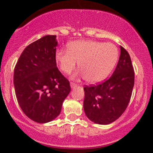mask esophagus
I'll return each mask as SVG.
<instances>
[{"label": "esophagus", "instance_id": "34e87169", "mask_svg": "<svg viewBox=\"0 0 153 153\" xmlns=\"http://www.w3.org/2000/svg\"><path fill=\"white\" fill-rule=\"evenodd\" d=\"M70 86L72 88H75L78 86V84H75V83H74V82H70Z\"/></svg>", "mask_w": 153, "mask_h": 153}]
</instances>
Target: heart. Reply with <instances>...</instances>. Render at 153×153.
Segmentation results:
<instances>
[{
    "mask_svg": "<svg viewBox=\"0 0 153 153\" xmlns=\"http://www.w3.org/2000/svg\"><path fill=\"white\" fill-rule=\"evenodd\" d=\"M118 49L112 43L78 41L69 44L68 49L56 51L55 59L61 71L69 74L78 61L81 75L89 83L103 81L110 73L118 59Z\"/></svg>",
    "mask_w": 153,
    "mask_h": 153,
    "instance_id": "obj_1",
    "label": "heart"
}]
</instances>
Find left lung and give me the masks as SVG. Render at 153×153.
Listing matches in <instances>:
<instances>
[{
  "label": "left lung",
  "instance_id": "1",
  "mask_svg": "<svg viewBox=\"0 0 153 153\" xmlns=\"http://www.w3.org/2000/svg\"><path fill=\"white\" fill-rule=\"evenodd\" d=\"M134 82L130 56L121 46V55L110 78L101 84L84 87V109L87 118L98 124H109L118 119L129 104Z\"/></svg>",
  "mask_w": 153,
  "mask_h": 153
}]
</instances>
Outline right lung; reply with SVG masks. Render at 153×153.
Listing matches in <instances>:
<instances>
[{
  "instance_id": "right-lung-1",
  "label": "right lung",
  "mask_w": 153,
  "mask_h": 153,
  "mask_svg": "<svg viewBox=\"0 0 153 153\" xmlns=\"http://www.w3.org/2000/svg\"><path fill=\"white\" fill-rule=\"evenodd\" d=\"M55 35H46L24 49L15 69L14 85L18 104L28 118L47 123L58 116L71 90L58 70Z\"/></svg>"
}]
</instances>
